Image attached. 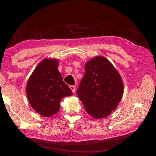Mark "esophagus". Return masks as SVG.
<instances>
[{
	"label": "esophagus",
	"mask_w": 156,
	"mask_h": 156,
	"mask_svg": "<svg viewBox=\"0 0 156 156\" xmlns=\"http://www.w3.org/2000/svg\"><path fill=\"white\" fill-rule=\"evenodd\" d=\"M69 87H70V89H72V91L73 93H74V92H75V90H76V87H75V86H73V85H70V86H69Z\"/></svg>",
	"instance_id": "34e87169"
}]
</instances>
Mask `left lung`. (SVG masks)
<instances>
[{"label": "left lung", "mask_w": 156, "mask_h": 156, "mask_svg": "<svg viewBox=\"0 0 156 156\" xmlns=\"http://www.w3.org/2000/svg\"><path fill=\"white\" fill-rule=\"evenodd\" d=\"M124 91L121 76L107 58L96 56L85 64L77 95L92 117L100 119L114 111Z\"/></svg>", "instance_id": "left-lung-1"}]
</instances>
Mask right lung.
<instances>
[{
  "label": "right lung",
  "mask_w": 156,
  "mask_h": 156,
  "mask_svg": "<svg viewBox=\"0 0 156 156\" xmlns=\"http://www.w3.org/2000/svg\"><path fill=\"white\" fill-rule=\"evenodd\" d=\"M58 67L56 59L42 60L31 73L26 87V94L31 107L44 117L56 114L59 112L62 98L72 95Z\"/></svg>",
  "instance_id": "1"
}]
</instances>
